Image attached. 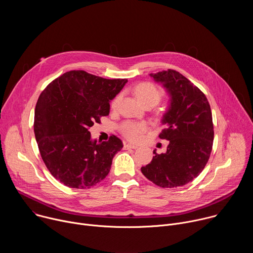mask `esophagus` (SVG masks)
<instances>
[{"mask_svg": "<svg viewBox=\"0 0 253 253\" xmlns=\"http://www.w3.org/2000/svg\"><path fill=\"white\" fill-rule=\"evenodd\" d=\"M138 148L136 145H133V144H130V143H127V144H124V149H136Z\"/></svg>", "mask_w": 253, "mask_h": 253, "instance_id": "obj_1", "label": "esophagus"}]
</instances>
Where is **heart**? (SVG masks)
Wrapping results in <instances>:
<instances>
[{
  "instance_id": "obj_1",
  "label": "heart",
  "mask_w": 253,
  "mask_h": 253,
  "mask_svg": "<svg viewBox=\"0 0 253 253\" xmlns=\"http://www.w3.org/2000/svg\"><path fill=\"white\" fill-rule=\"evenodd\" d=\"M135 94L139 101L144 106L153 107L157 105L163 97V91L150 82H144L137 85L134 89ZM122 93H118L111 101V109L116 110L122 99ZM149 129L146 122H136V121H125L120 125V132L122 135L132 142H138L142 139L143 135Z\"/></svg>"
}]
</instances>
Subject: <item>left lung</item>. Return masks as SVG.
Wrapping results in <instances>:
<instances>
[{
    "label": "left lung",
    "mask_w": 253,
    "mask_h": 253,
    "mask_svg": "<svg viewBox=\"0 0 253 253\" xmlns=\"http://www.w3.org/2000/svg\"><path fill=\"white\" fill-rule=\"evenodd\" d=\"M170 95L162 118L161 139L169 141L165 153L153 151L152 161L141 168L150 181L162 188L183 186L204 169L212 150L214 130L210 105L204 93L175 70L150 74Z\"/></svg>",
    "instance_id": "obj_1"
}]
</instances>
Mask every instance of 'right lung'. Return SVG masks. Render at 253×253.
<instances>
[{
  "mask_svg": "<svg viewBox=\"0 0 253 253\" xmlns=\"http://www.w3.org/2000/svg\"><path fill=\"white\" fill-rule=\"evenodd\" d=\"M126 83L73 70L41 93L35 108V137L46 167L62 184L87 189L109 173L123 143L115 135L93 141L89 129L109 115V102Z\"/></svg>",
  "mask_w": 253,
  "mask_h": 253,
  "instance_id": "1",
  "label": "right lung"
}]
</instances>
